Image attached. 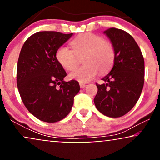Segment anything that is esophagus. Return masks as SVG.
<instances>
[{
	"instance_id": "obj_1",
	"label": "esophagus",
	"mask_w": 160,
	"mask_h": 160,
	"mask_svg": "<svg viewBox=\"0 0 160 160\" xmlns=\"http://www.w3.org/2000/svg\"><path fill=\"white\" fill-rule=\"evenodd\" d=\"M80 86L81 89H82V88H85L86 86V83H83V82H80Z\"/></svg>"
}]
</instances>
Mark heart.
I'll use <instances>...</instances> for the list:
<instances>
[{"instance_id":"heart-1","label":"heart","mask_w":160,"mask_h":160,"mask_svg":"<svg viewBox=\"0 0 160 160\" xmlns=\"http://www.w3.org/2000/svg\"><path fill=\"white\" fill-rule=\"evenodd\" d=\"M71 45L72 50L62 46L56 53L57 61L66 71L74 70L78 65L79 58L84 56L82 63L85 65L71 72V79L80 82H88L95 78L98 71L104 74L114 63V47L98 34L84 33L74 38Z\"/></svg>"}]
</instances>
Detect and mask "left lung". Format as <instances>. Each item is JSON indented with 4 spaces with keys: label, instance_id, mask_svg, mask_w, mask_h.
<instances>
[{
    "label": "left lung",
    "instance_id": "1",
    "mask_svg": "<svg viewBox=\"0 0 160 160\" xmlns=\"http://www.w3.org/2000/svg\"><path fill=\"white\" fill-rule=\"evenodd\" d=\"M115 49L111 71L96 84L94 98L98 111L110 117H120L131 111L140 97L144 82V60L138 45L128 33L111 28L104 32Z\"/></svg>",
    "mask_w": 160,
    "mask_h": 160
}]
</instances>
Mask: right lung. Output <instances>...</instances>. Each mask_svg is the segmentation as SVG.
<instances>
[{"instance_id": "add662e5", "label": "right lung", "mask_w": 160, "mask_h": 160, "mask_svg": "<svg viewBox=\"0 0 160 160\" xmlns=\"http://www.w3.org/2000/svg\"><path fill=\"white\" fill-rule=\"evenodd\" d=\"M72 35L37 32L28 38L20 52L16 74L20 96L28 111L43 122L65 118L80 91L78 81H64L67 74L56 57L57 49Z\"/></svg>"}]
</instances>
